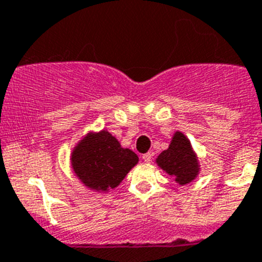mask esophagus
Returning a JSON list of instances; mask_svg holds the SVG:
<instances>
[{"label": "esophagus", "mask_w": 262, "mask_h": 262, "mask_svg": "<svg viewBox=\"0 0 262 262\" xmlns=\"http://www.w3.org/2000/svg\"><path fill=\"white\" fill-rule=\"evenodd\" d=\"M151 158H152V152H146V154L142 155V159L145 160L146 163L151 162Z\"/></svg>", "instance_id": "1"}]
</instances>
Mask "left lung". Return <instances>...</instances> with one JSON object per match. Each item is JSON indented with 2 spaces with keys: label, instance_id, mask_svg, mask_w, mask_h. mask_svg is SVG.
<instances>
[{
  "label": "left lung",
  "instance_id": "obj_1",
  "mask_svg": "<svg viewBox=\"0 0 262 262\" xmlns=\"http://www.w3.org/2000/svg\"><path fill=\"white\" fill-rule=\"evenodd\" d=\"M157 164L168 175L173 176L180 185L194 180L200 172L197 155L193 151L190 141L181 132L173 134L168 148L157 158Z\"/></svg>",
  "mask_w": 262,
  "mask_h": 262
}]
</instances>
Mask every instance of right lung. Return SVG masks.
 <instances>
[{"instance_id":"1","label":"right lung","mask_w":262,"mask_h":262,"mask_svg":"<svg viewBox=\"0 0 262 262\" xmlns=\"http://www.w3.org/2000/svg\"><path fill=\"white\" fill-rule=\"evenodd\" d=\"M70 160L74 173L87 188L108 192L124 180L138 163V157L121 147L110 132L100 130L83 137L73 148Z\"/></svg>"}]
</instances>
